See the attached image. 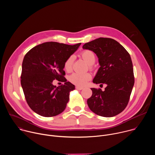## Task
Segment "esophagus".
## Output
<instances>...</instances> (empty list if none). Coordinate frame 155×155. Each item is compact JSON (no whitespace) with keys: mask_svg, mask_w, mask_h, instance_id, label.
I'll return each instance as SVG.
<instances>
[{"mask_svg":"<svg viewBox=\"0 0 155 155\" xmlns=\"http://www.w3.org/2000/svg\"><path fill=\"white\" fill-rule=\"evenodd\" d=\"M75 88H76L77 90H81L83 89V87H80V86H76Z\"/></svg>","mask_w":155,"mask_h":155,"instance_id":"obj_1","label":"esophagus"}]
</instances>
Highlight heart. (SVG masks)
I'll use <instances>...</instances> for the list:
<instances>
[{"label": "heart", "instance_id": "b5f03b06", "mask_svg": "<svg viewBox=\"0 0 155 155\" xmlns=\"http://www.w3.org/2000/svg\"><path fill=\"white\" fill-rule=\"evenodd\" d=\"M81 57L84 60L88 65H93L96 61V57L94 53L90 50H84L81 54ZM74 58L73 56H69L66 59L64 64V68L67 72H70L72 68ZM91 78V75L89 73H74L69 77V80L73 84L78 86H84L86 82L90 80Z\"/></svg>", "mask_w": 155, "mask_h": 155}]
</instances>
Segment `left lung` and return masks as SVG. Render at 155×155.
<instances>
[{
  "mask_svg": "<svg viewBox=\"0 0 155 155\" xmlns=\"http://www.w3.org/2000/svg\"><path fill=\"white\" fill-rule=\"evenodd\" d=\"M83 48L93 51L99 59L101 67L93 82L106 84L104 91L91 88L93 94L87 100L88 107L104 117L120 114L128 104L134 84L130 54L120 43L110 38H98L85 43Z\"/></svg>",
  "mask_w": 155,
  "mask_h": 155,
  "instance_id": "1",
  "label": "left lung"
}]
</instances>
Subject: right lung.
I'll return each instance as SVG.
<instances>
[{"label": "right lung", "instance_id": "add662e5", "mask_svg": "<svg viewBox=\"0 0 155 155\" xmlns=\"http://www.w3.org/2000/svg\"><path fill=\"white\" fill-rule=\"evenodd\" d=\"M80 45L45 42L34 47L25 56L21 84L28 104L36 114L51 117L65 110L75 86L64 77V64ZM54 79L64 84L56 87L52 84Z\"/></svg>", "mask_w": 155, "mask_h": 155}]
</instances>
